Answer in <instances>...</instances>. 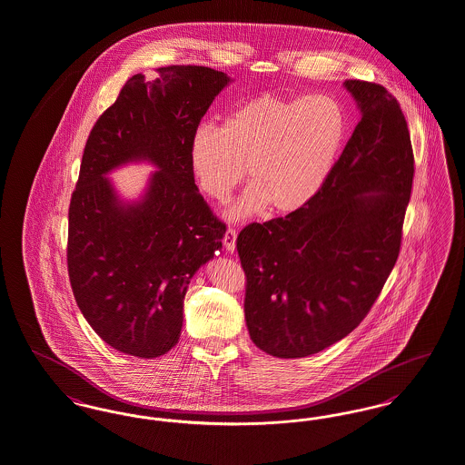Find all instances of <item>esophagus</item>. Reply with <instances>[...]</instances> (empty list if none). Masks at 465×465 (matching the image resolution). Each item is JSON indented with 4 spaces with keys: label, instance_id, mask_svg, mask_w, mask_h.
<instances>
[{
    "label": "esophagus",
    "instance_id": "esophagus-1",
    "mask_svg": "<svg viewBox=\"0 0 465 465\" xmlns=\"http://www.w3.org/2000/svg\"><path fill=\"white\" fill-rule=\"evenodd\" d=\"M235 242H237V230L235 228H228L224 233L223 243L228 252L235 251Z\"/></svg>",
    "mask_w": 465,
    "mask_h": 465
}]
</instances>
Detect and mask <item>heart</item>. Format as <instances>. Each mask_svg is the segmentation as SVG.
Wrapping results in <instances>:
<instances>
[{"instance_id": "1", "label": "heart", "mask_w": 465, "mask_h": 465, "mask_svg": "<svg viewBox=\"0 0 465 465\" xmlns=\"http://www.w3.org/2000/svg\"><path fill=\"white\" fill-rule=\"evenodd\" d=\"M348 134L341 102L325 94H264L242 104L222 130L201 126L190 142V164L201 188L226 203L249 174L254 182L232 214L241 218L270 204L294 213L325 185Z\"/></svg>"}]
</instances>
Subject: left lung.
<instances>
[{
    "mask_svg": "<svg viewBox=\"0 0 465 465\" xmlns=\"http://www.w3.org/2000/svg\"><path fill=\"white\" fill-rule=\"evenodd\" d=\"M361 119L315 197L237 237L252 342L277 358L318 353L369 315L398 260L413 150L384 86L344 83Z\"/></svg>",
    "mask_w": 465,
    "mask_h": 465,
    "instance_id": "1",
    "label": "left lung"
}]
</instances>
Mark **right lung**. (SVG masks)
<instances>
[{"label":"right lung","mask_w":465,"mask_h":465,"mask_svg":"<svg viewBox=\"0 0 465 465\" xmlns=\"http://www.w3.org/2000/svg\"><path fill=\"white\" fill-rule=\"evenodd\" d=\"M155 73L130 77L94 123L69 205L75 302L109 346L138 358L176 346L188 283L226 232L195 185L190 142L230 77L203 65ZM138 158L160 171L140 203L123 205L104 174Z\"/></svg>","instance_id":"obj_1"}]
</instances>
